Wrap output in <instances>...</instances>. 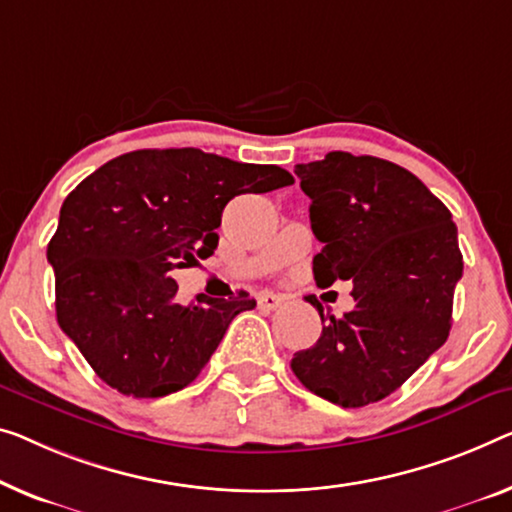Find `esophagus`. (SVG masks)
Returning a JSON list of instances; mask_svg holds the SVG:
<instances>
[{
	"instance_id": "34e87169",
	"label": "esophagus",
	"mask_w": 512,
	"mask_h": 512,
	"mask_svg": "<svg viewBox=\"0 0 512 512\" xmlns=\"http://www.w3.org/2000/svg\"><path fill=\"white\" fill-rule=\"evenodd\" d=\"M282 301H285V299H282L280 294H273V292H262L257 296L259 308H264V310H276Z\"/></svg>"
}]
</instances>
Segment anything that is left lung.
Returning a JSON list of instances; mask_svg holds the SVG:
<instances>
[{"mask_svg":"<svg viewBox=\"0 0 512 512\" xmlns=\"http://www.w3.org/2000/svg\"><path fill=\"white\" fill-rule=\"evenodd\" d=\"M310 197L317 285L352 280L356 305L324 315L322 335L296 352L292 370L319 398L345 409L384 400L451 331L462 253L451 211L409 170L375 156L331 151L296 165Z\"/></svg>","mask_w":512,"mask_h":512,"instance_id":"1","label":"left lung"}]
</instances>
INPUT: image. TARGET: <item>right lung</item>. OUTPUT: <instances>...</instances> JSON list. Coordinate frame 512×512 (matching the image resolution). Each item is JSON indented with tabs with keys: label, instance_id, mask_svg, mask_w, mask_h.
I'll use <instances>...</instances> for the list:
<instances>
[{
	"label": "right lung",
	"instance_id": "right-lung-1",
	"mask_svg": "<svg viewBox=\"0 0 512 512\" xmlns=\"http://www.w3.org/2000/svg\"><path fill=\"white\" fill-rule=\"evenodd\" d=\"M278 165L200 149H140L110 160L66 197L48 243L57 322L105 384L133 398L188 386L255 299L177 303L174 269L218 246L225 204L292 186Z\"/></svg>",
	"mask_w": 512,
	"mask_h": 512
}]
</instances>
